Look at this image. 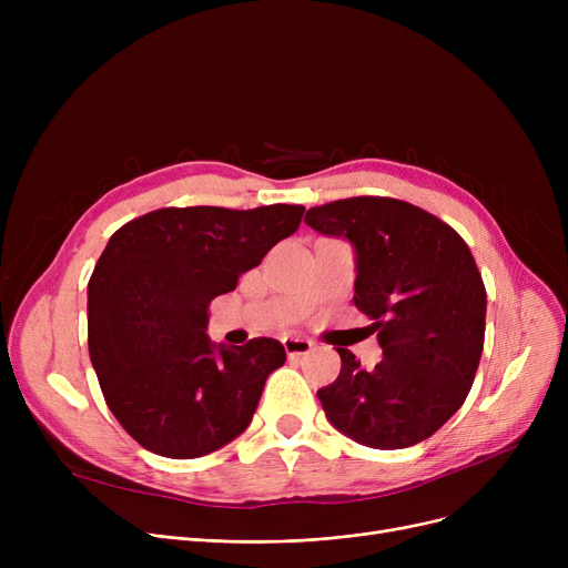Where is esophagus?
I'll list each match as a JSON object with an SVG mask.
<instances>
[{
	"label": "esophagus",
	"mask_w": 568,
	"mask_h": 568,
	"mask_svg": "<svg viewBox=\"0 0 568 568\" xmlns=\"http://www.w3.org/2000/svg\"><path fill=\"white\" fill-rule=\"evenodd\" d=\"M283 347L290 359H296V356H306L308 352H313L315 343L308 338H283Z\"/></svg>",
	"instance_id": "34e87169"
}]
</instances>
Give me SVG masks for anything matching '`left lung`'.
<instances>
[{"instance_id":"1","label":"left lung","mask_w":568,"mask_h":568,"mask_svg":"<svg viewBox=\"0 0 568 568\" xmlns=\"http://www.w3.org/2000/svg\"><path fill=\"white\" fill-rule=\"evenodd\" d=\"M306 223L356 251L354 306L384 359L364 371L345 347L341 375L317 392L343 435L405 449L437 433L465 403L481 362L486 287L463 236L422 206L359 195L306 212Z\"/></svg>"}]
</instances>
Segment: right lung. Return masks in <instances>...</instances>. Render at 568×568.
I'll use <instances>...</instances> for the list:
<instances>
[{
	"instance_id": "right-lung-1",
	"label": "right lung",
	"mask_w": 568,
	"mask_h": 568,
	"mask_svg": "<svg viewBox=\"0 0 568 568\" xmlns=\"http://www.w3.org/2000/svg\"><path fill=\"white\" fill-rule=\"evenodd\" d=\"M304 212L165 206L110 236L87 285L89 359L110 412L146 452L200 458L248 428L285 349L274 338L214 347L209 304L300 230Z\"/></svg>"
}]
</instances>
